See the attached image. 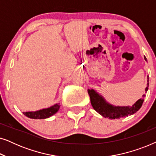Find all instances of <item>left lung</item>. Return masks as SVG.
Here are the masks:
<instances>
[{
    "instance_id": "obj_1",
    "label": "left lung",
    "mask_w": 156,
    "mask_h": 156,
    "mask_svg": "<svg viewBox=\"0 0 156 156\" xmlns=\"http://www.w3.org/2000/svg\"><path fill=\"white\" fill-rule=\"evenodd\" d=\"M144 58L147 61L146 57H145ZM148 83H147L146 91L148 89ZM88 94L90 97L91 104L94 109L102 116L109 119H118L133 114L141 107L144 101V97H146L145 94L143 95V98L138 99L132 106H114L107 103L104 98L96 92L94 89H88Z\"/></svg>"
}]
</instances>
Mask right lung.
Returning a JSON list of instances; mask_svg holds the SVG:
<instances>
[{"instance_id": "add662e5", "label": "right lung", "mask_w": 156, "mask_h": 156, "mask_svg": "<svg viewBox=\"0 0 156 156\" xmlns=\"http://www.w3.org/2000/svg\"><path fill=\"white\" fill-rule=\"evenodd\" d=\"M59 106H60L59 105V104H57L54 106H51L50 108H44V109L37 111V112H23V114L30 119H47V118H49V117L51 116H52L53 114H55V113L58 112Z\"/></svg>"}]
</instances>
